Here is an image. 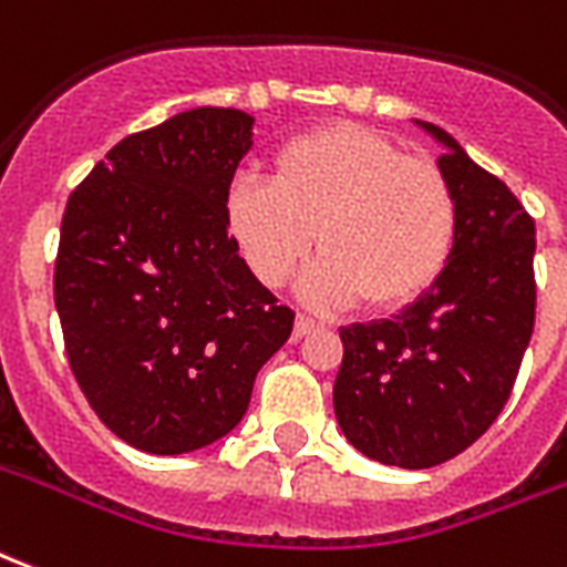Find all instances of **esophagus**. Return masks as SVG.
I'll return each mask as SVG.
<instances>
[{"label":"esophagus","instance_id":"1","mask_svg":"<svg viewBox=\"0 0 567 567\" xmlns=\"http://www.w3.org/2000/svg\"><path fill=\"white\" fill-rule=\"evenodd\" d=\"M318 327H321V324H318L316 318H309V316H297V321H295V337H297V339L309 337V333H316Z\"/></svg>","mask_w":567,"mask_h":567}]
</instances>
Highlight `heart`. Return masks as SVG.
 <instances>
[{
    "label": "heart",
    "mask_w": 567,
    "mask_h": 567,
    "mask_svg": "<svg viewBox=\"0 0 567 567\" xmlns=\"http://www.w3.org/2000/svg\"><path fill=\"white\" fill-rule=\"evenodd\" d=\"M225 228L258 282L279 288L303 264L318 230L324 251L300 297L342 309L367 297L396 309L430 291L456 243V200L442 167L402 155L390 137L330 123L285 141L272 179L240 171L225 192Z\"/></svg>",
    "instance_id": "1"
}]
</instances>
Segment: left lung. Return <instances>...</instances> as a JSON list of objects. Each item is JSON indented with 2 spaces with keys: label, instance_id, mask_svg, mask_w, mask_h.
Here are the masks:
<instances>
[{
  "label": "left lung",
  "instance_id": "obj_1",
  "mask_svg": "<svg viewBox=\"0 0 567 567\" xmlns=\"http://www.w3.org/2000/svg\"><path fill=\"white\" fill-rule=\"evenodd\" d=\"M444 153L456 200L454 255L396 316L339 330V430L360 454L430 468L477 442L505 409L535 327V221L451 134L414 120Z\"/></svg>",
  "mask_w": 567,
  "mask_h": 567
}]
</instances>
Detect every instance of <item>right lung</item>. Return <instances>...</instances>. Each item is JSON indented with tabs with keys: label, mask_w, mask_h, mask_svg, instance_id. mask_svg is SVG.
Wrapping results in <instances>:
<instances>
[{
	"label": "right lung",
	"mask_w": 567,
	"mask_h": 567,
	"mask_svg": "<svg viewBox=\"0 0 567 567\" xmlns=\"http://www.w3.org/2000/svg\"><path fill=\"white\" fill-rule=\"evenodd\" d=\"M255 116L195 107L128 134L71 192L53 297L74 379L104 426L174 456L228 435L291 337L225 228Z\"/></svg>",
	"instance_id": "obj_1"
}]
</instances>
